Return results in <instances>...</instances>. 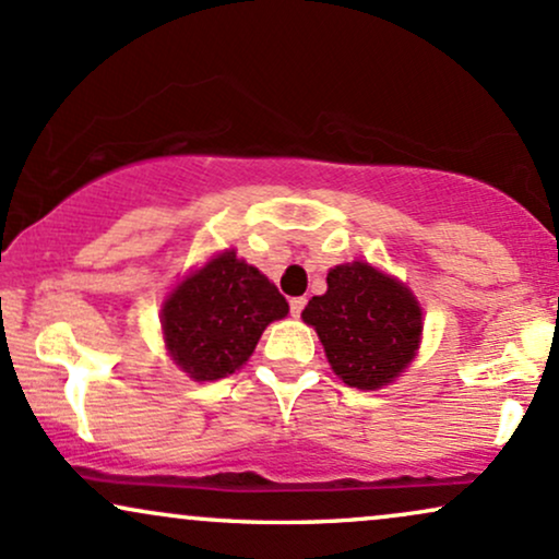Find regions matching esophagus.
<instances>
[{"label":"esophagus","instance_id":"1","mask_svg":"<svg viewBox=\"0 0 559 559\" xmlns=\"http://www.w3.org/2000/svg\"><path fill=\"white\" fill-rule=\"evenodd\" d=\"M305 305H307L305 297H294L292 301H288V307H292V316L299 318L301 310H305Z\"/></svg>","mask_w":559,"mask_h":559}]
</instances>
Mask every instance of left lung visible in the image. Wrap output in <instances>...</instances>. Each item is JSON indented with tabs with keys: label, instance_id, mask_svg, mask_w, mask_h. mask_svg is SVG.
Segmentation results:
<instances>
[{
	"label": "left lung",
	"instance_id": "8db88e82",
	"mask_svg": "<svg viewBox=\"0 0 559 559\" xmlns=\"http://www.w3.org/2000/svg\"><path fill=\"white\" fill-rule=\"evenodd\" d=\"M325 284L329 292L307 301L301 318L316 325L333 373L355 389L386 386L418 349V301L368 262L333 267Z\"/></svg>",
	"mask_w": 559,
	"mask_h": 559
}]
</instances>
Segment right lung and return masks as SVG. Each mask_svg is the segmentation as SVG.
Masks as SVG:
<instances>
[{
	"label": "right lung",
	"mask_w": 559,
	"mask_h": 559,
	"mask_svg": "<svg viewBox=\"0 0 559 559\" xmlns=\"http://www.w3.org/2000/svg\"><path fill=\"white\" fill-rule=\"evenodd\" d=\"M286 312L278 288L228 249L170 294L163 333L181 370L197 381H215L241 368L267 323Z\"/></svg>",
	"instance_id": "1"
}]
</instances>
